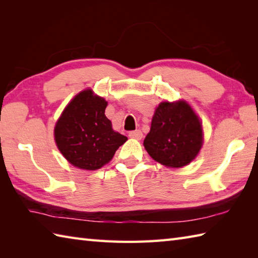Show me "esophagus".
I'll list each match as a JSON object with an SVG mask.
<instances>
[{
	"mask_svg": "<svg viewBox=\"0 0 258 258\" xmlns=\"http://www.w3.org/2000/svg\"><path fill=\"white\" fill-rule=\"evenodd\" d=\"M128 136H130L131 139H134V140L140 141L142 138H143V133H142V131L136 130V131H132V132H130Z\"/></svg>",
	"mask_w": 258,
	"mask_h": 258,
	"instance_id": "obj_1",
	"label": "esophagus"
}]
</instances>
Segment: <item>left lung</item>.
Masks as SVG:
<instances>
[{
	"instance_id": "obj_1",
	"label": "left lung",
	"mask_w": 258,
	"mask_h": 258,
	"mask_svg": "<svg viewBox=\"0 0 258 258\" xmlns=\"http://www.w3.org/2000/svg\"><path fill=\"white\" fill-rule=\"evenodd\" d=\"M204 143L201 118L190 104L179 98L156 106L144 147L155 162L180 168L193 162Z\"/></svg>"
}]
</instances>
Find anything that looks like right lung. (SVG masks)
I'll list each match as a JSON object with an SVG mask.
<instances>
[{
  "mask_svg": "<svg viewBox=\"0 0 258 258\" xmlns=\"http://www.w3.org/2000/svg\"><path fill=\"white\" fill-rule=\"evenodd\" d=\"M107 101L92 89L78 93L54 126V141L71 165L96 171L106 165L127 138L113 130L105 116Z\"/></svg>",
  "mask_w": 258,
  "mask_h": 258,
  "instance_id": "add662e5",
  "label": "right lung"
}]
</instances>
